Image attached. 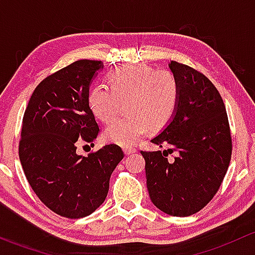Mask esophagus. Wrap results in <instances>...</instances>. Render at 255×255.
I'll return each mask as SVG.
<instances>
[{
  "mask_svg": "<svg viewBox=\"0 0 255 255\" xmlns=\"http://www.w3.org/2000/svg\"><path fill=\"white\" fill-rule=\"evenodd\" d=\"M123 151H125V154L129 155V154L135 153V151H137V149L132 148V146H126V148H123Z\"/></svg>",
  "mask_w": 255,
  "mask_h": 255,
  "instance_id": "34e87169",
  "label": "esophagus"
}]
</instances>
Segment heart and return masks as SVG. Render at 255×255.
I'll list each match as a JSON object with an SVG mask.
<instances>
[{
	"instance_id": "obj_1",
	"label": "heart",
	"mask_w": 255,
	"mask_h": 255,
	"mask_svg": "<svg viewBox=\"0 0 255 255\" xmlns=\"http://www.w3.org/2000/svg\"><path fill=\"white\" fill-rule=\"evenodd\" d=\"M109 85L92 87L87 104L97 120L110 123L117 117L121 102L127 101L128 116L112 122L105 130V138L115 144L133 145L150 128L166 127L177 111L180 84L168 69L146 64L123 66L110 74Z\"/></svg>"
}]
</instances>
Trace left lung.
<instances>
[{
  "mask_svg": "<svg viewBox=\"0 0 255 255\" xmlns=\"http://www.w3.org/2000/svg\"><path fill=\"white\" fill-rule=\"evenodd\" d=\"M180 84L177 111L151 142L168 150L145 151L146 187L151 202L163 212L186 217L213 199L232 155V135L220 92L194 68L171 60ZM176 152L173 161L169 153Z\"/></svg>",
  "mask_w": 255,
  "mask_h": 255,
  "instance_id": "obj_1",
  "label": "left lung"
}]
</instances>
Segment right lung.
<instances>
[{
    "instance_id": "obj_1",
    "label": "right lung",
    "mask_w": 255,
    "mask_h": 255,
    "mask_svg": "<svg viewBox=\"0 0 255 255\" xmlns=\"http://www.w3.org/2000/svg\"><path fill=\"white\" fill-rule=\"evenodd\" d=\"M101 61H74L35 87L22 121L19 160L40 201L56 215L82 218L104 204L110 177L125 156L109 144L87 156L80 143L94 144L99 125L87 104L91 80Z\"/></svg>"
}]
</instances>
